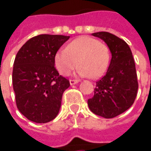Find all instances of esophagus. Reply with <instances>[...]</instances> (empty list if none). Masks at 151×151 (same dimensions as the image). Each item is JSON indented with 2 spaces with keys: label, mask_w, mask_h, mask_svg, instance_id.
Instances as JSON below:
<instances>
[{
  "label": "esophagus",
  "mask_w": 151,
  "mask_h": 151,
  "mask_svg": "<svg viewBox=\"0 0 151 151\" xmlns=\"http://www.w3.org/2000/svg\"><path fill=\"white\" fill-rule=\"evenodd\" d=\"M77 83H78V80H77V79H71L70 80V84H71V86H73V85H75Z\"/></svg>",
  "instance_id": "esophagus-1"
}]
</instances>
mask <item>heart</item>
<instances>
[{"mask_svg":"<svg viewBox=\"0 0 151 151\" xmlns=\"http://www.w3.org/2000/svg\"><path fill=\"white\" fill-rule=\"evenodd\" d=\"M109 60L107 46L88 36H82L73 40L66 48L59 49L54 58L55 66L61 74H68L78 64L80 65L77 74L81 77L91 76L93 78L105 73Z\"/></svg>","mask_w":151,"mask_h":151,"instance_id":"b5f03b06","label":"heart"}]
</instances>
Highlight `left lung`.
<instances>
[{
	"mask_svg": "<svg viewBox=\"0 0 151 151\" xmlns=\"http://www.w3.org/2000/svg\"><path fill=\"white\" fill-rule=\"evenodd\" d=\"M103 40L112 58L106 75L96 82L94 95L87 101L90 110L101 117L114 118L133 105L138 89L136 65L128 44L106 31L92 34Z\"/></svg>",
	"mask_w": 151,
	"mask_h": 151,
	"instance_id": "obj_1",
	"label": "left lung"
}]
</instances>
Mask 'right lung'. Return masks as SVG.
I'll return each mask as SVG.
<instances>
[{
	"mask_svg": "<svg viewBox=\"0 0 151 151\" xmlns=\"http://www.w3.org/2000/svg\"><path fill=\"white\" fill-rule=\"evenodd\" d=\"M69 36L39 35L28 40L15 56L12 83L18 110L29 121L46 123L58 115L70 82L55 68L56 52Z\"/></svg>",
	"mask_w": 151,
	"mask_h": 151,
	"instance_id": "right-lung-1",
	"label": "right lung"
}]
</instances>
